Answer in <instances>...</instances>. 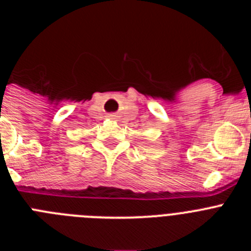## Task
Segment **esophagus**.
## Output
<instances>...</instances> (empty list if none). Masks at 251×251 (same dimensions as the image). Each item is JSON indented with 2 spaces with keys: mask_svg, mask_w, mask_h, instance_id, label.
Wrapping results in <instances>:
<instances>
[{
  "mask_svg": "<svg viewBox=\"0 0 251 251\" xmlns=\"http://www.w3.org/2000/svg\"><path fill=\"white\" fill-rule=\"evenodd\" d=\"M109 118H114V114H109Z\"/></svg>",
  "mask_w": 251,
  "mask_h": 251,
  "instance_id": "obj_1",
  "label": "esophagus"
}]
</instances>
